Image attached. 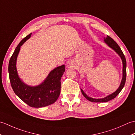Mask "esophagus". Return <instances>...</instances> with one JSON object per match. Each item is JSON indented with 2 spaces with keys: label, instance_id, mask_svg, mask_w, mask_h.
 <instances>
[{
  "label": "esophagus",
  "instance_id": "34e87169",
  "mask_svg": "<svg viewBox=\"0 0 135 135\" xmlns=\"http://www.w3.org/2000/svg\"><path fill=\"white\" fill-rule=\"evenodd\" d=\"M75 62H74V61L71 60H69V61H68L67 62V67L68 68H73L74 67H75Z\"/></svg>",
  "mask_w": 135,
  "mask_h": 135
}]
</instances>
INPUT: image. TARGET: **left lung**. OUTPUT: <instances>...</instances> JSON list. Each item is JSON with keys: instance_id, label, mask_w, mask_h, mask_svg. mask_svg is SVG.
I'll list each match as a JSON object with an SVG mask.
<instances>
[{"instance_id": "8db88e82", "label": "left lung", "mask_w": 135, "mask_h": 135, "mask_svg": "<svg viewBox=\"0 0 135 135\" xmlns=\"http://www.w3.org/2000/svg\"><path fill=\"white\" fill-rule=\"evenodd\" d=\"M104 42L109 47H110L111 48L113 49L115 51L117 54H118V55L121 57L122 61V64H123L122 79L121 82V84H120V86H119L118 89H117L115 92H114L113 93H112L110 94V95H108L107 97H105L104 98H103V99H93V98H91V97H88L86 94V93H84V91H83V90L81 89L83 95H84L85 98L87 100H88L89 101L91 102L104 103V102H107L108 101H110V100L114 99L120 93V91L122 90L124 86L125 81H126V76H127V61H126V59L124 53H123L122 51L121 50V48H120L118 45L117 44V43L111 38V37L107 36V38H104Z\"/></svg>"}]
</instances>
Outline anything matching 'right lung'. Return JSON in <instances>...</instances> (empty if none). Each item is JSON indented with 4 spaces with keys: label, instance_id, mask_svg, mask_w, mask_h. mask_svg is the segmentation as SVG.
I'll return each mask as SVG.
<instances>
[{
    "label": "right lung",
    "instance_id": "1",
    "mask_svg": "<svg viewBox=\"0 0 135 135\" xmlns=\"http://www.w3.org/2000/svg\"><path fill=\"white\" fill-rule=\"evenodd\" d=\"M31 34L22 39L16 48L9 60L8 74L11 87L16 95L30 107L40 108L53 104L59 98L61 90L60 80L65 71V65L54 68L38 86H30L25 84L17 74L16 61L20 47L30 38Z\"/></svg>",
    "mask_w": 135,
    "mask_h": 135
}]
</instances>
